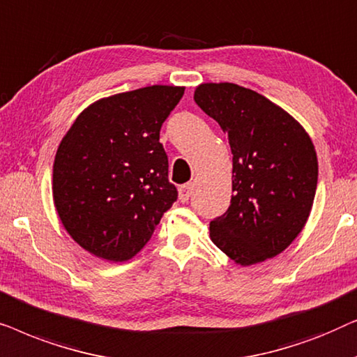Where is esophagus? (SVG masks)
Returning a JSON list of instances; mask_svg holds the SVG:
<instances>
[{
	"instance_id": "34e87169",
	"label": "esophagus",
	"mask_w": 357,
	"mask_h": 357,
	"mask_svg": "<svg viewBox=\"0 0 357 357\" xmlns=\"http://www.w3.org/2000/svg\"><path fill=\"white\" fill-rule=\"evenodd\" d=\"M193 192V183H185L182 187H178V199L182 203H187Z\"/></svg>"
}]
</instances>
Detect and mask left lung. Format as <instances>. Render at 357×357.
I'll return each mask as SVG.
<instances>
[{
    "mask_svg": "<svg viewBox=\"0 0 357 357\" xmlns=\"http://www.w3.org/2000/svg\"><path fill=\"white\" fill-rule=\"evenodd\" d=\"M193 99L234 154L231 206L209 224V237L241 266L280 255L314 204L319 162L309 133L275 102L234 82H203Z\"/></svg>",
    "mask_w": 357,
    "mask_h": 357,
    "instance_id": "8db88e82",
    "label": "left lung"
}]
</instances>
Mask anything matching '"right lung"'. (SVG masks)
Segmentation results:
<instances>
[{
    "label": "right lung",
    "mask_w": 357,
    "mask_h": 357,
    "mask_svg": "<svg viewBox=\"0 0 357 357\" xmlns=\"http://www.w3.org/2000/svg\"><path fill=\"white\" fill-rule=\"evenodd\" d=\"M183 92L155 84L102 97L60 141L53 203L73 241L97 258H133L177 199L159 131Z\"/></svg>",
    "instance_id": "add662e5"
}]
</instances>
